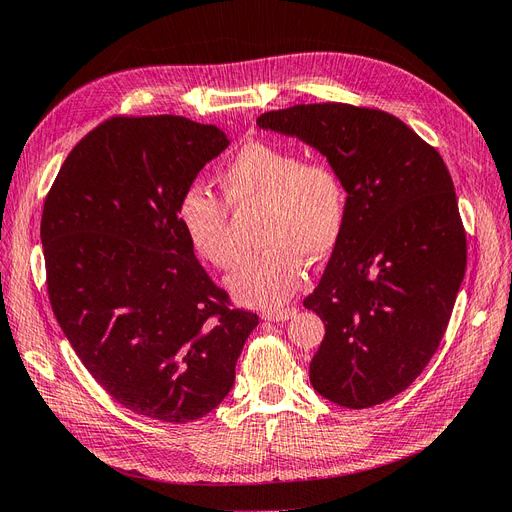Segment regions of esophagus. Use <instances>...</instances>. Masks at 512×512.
Listing matches in <instances>:
<instances>
[{
    "label": "esophagus",
    "instance_id": "1",
    "mask_svg": "<svg viewBox=\"0 0 512 512\" xmlns=\"http://www.w3.org/2000/svg\"><path fill=\"white\" fill-rule=\"evenodd\" d=\"M294 314H297V307H282V309H267V312H262V318L271 322H284Z\"/></svg>",
    "mask_w": 512,
    "mask_h": 512
}]
</instances>
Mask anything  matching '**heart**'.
Wrapping results in <instances>:
<instances>
[{
  "label": "heart",
  "mask_w": 512,
  "mask_h": 512,
  "mask_svg": "<svg viewBox=\"0 0 512 512\" xmlns=\"http://www.w3.org/2000/svg\"><path fill=\"white\" fill-rule=\"evenodd\" d=\"M222 194L232 209L265 207V252L243 260L228 288L243 305L275 309L305 280V260L322 262L342 241L348 194L342 173L329 160H303L297 149L247 143L220 173ZM223 200L200 185L177 200V220L192 250L218 269H230V213Z\"/></svg>",
  "instance_id": "obj_1"
}]
</instances>
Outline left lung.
Instances as JSON below:
<instances>
[{
	"instance_id": "obj_1",
	"label": "left lung",
	"mask_w": 512,
	"mask_h": 512,
	"mask_svg": "<svg viewBox=\"0 0 512 512\" xmlns=\"http://www.w3.org/2000/svg\"><path fill=\"white\" fill-rule=\"evenodd\" d=\"M256 123L301 138L342 173L344 235L303 301L324 322L309 380L337 406H378L436 354L466 275L451 173L436 147L378 108L297 104Z\"/></svg>"
}]
</instances>
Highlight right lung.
Here are the masks:
<instances>
[{
  "label": "right lung",
  "mask_w": 512,
  "mask_h": 512,
  "mask_svg": "<svg viewBox=\"0 0 512 512\" xmlns=\"http://www.w3.org/2000/svg\"><path fill=\"white\" fill-rule=\"evenodd\" d=\"M226 147L220 128L179 115L111 117L70 151L44 200L61 331L108 395L164 423L222 404L258 324L213 284L177 220L181 192Z\"/></svg>",
  "instance_id": "right-lung-1"
}]
</instances>
